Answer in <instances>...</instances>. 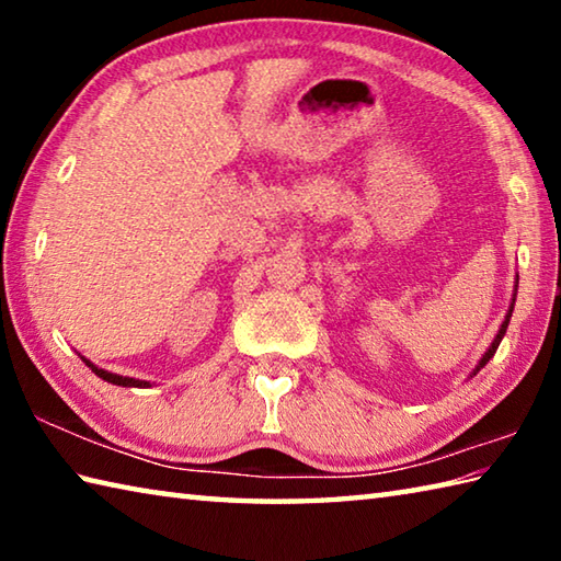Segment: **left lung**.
<instances>
[{
  "label": "left lung",
  "mask_w": 561,
  "mask_h": 561,
  "mask_svg": "<svg viewBox=\"0 0 561 561\" xmlns=\"http://www.w3.org/2000/svg\"><path fill=\"white\" fill-rule=\"evenodd\" d=\"M512 307H515V299H512ZM512 307H510V314H507V319H505V321H502V329H500V334L495 336V341H492V346H490V351H488V354H485V356H482V360H480V366H478V371H480V368H482V366H485V364H488V360H490L492 356H495V351H497V346H500V341H502V336H505V331H507V324H510V317H512Z\"/></svg>",
  "instance_id": "1"
}]
</instances>
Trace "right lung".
Here are the masks:
<instances>
[{
  "instance_id": "right-lung-1",
  "label": "right lung",
  "mask_w": 561,
  "mask_h": 561,
  "mask_svg": "<svg viewBox=\"0 0 561 561\" xmlns=\"http://www.w3.org/2000/svg\"><path fill=\"white\" fill-rule=\"evenodd\" d=\"M87 366H91V371L96 374L99 378H103V381H108V383H116V386H136V388H140V386H148V381H136V378H126V376H116V374L103 371V368L93 366L91 360H87Z\"/></svg>"
}]
</instances>
